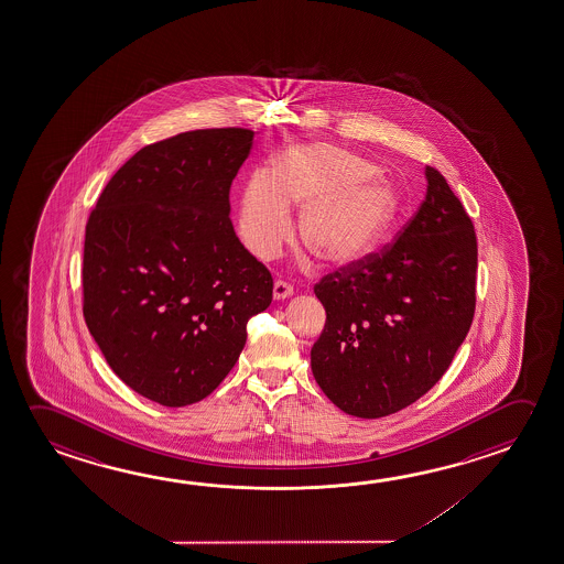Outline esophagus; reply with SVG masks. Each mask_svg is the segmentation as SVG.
I'll use <instances>...</instances> for the list:
<instances>
[{
    "label": "esophagus",
    "mask_w": 564,
    "mask_h": 564,
    "mask_svg": "<svg viewBox=\"0 0 564 564\" xmlns=\"http://www.w3.org/2000/svg\"><path fill=\"white\" fill-rule=\"evenodd\" d=\"M295 293V289H293V285L291 283H286V281H283V279H278L275 281V285H273V296L275 299H286V296H291Z\"/></svg>",
    "instance_id": "34e87169"
}]
</instances>
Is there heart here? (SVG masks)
<instances>
[{
  "mask_svg": "<svg viewBox=\"0 0 564 564\" xmlns=\"http://www.w3.org/2000/svg\"><path fill=\"white\" fill-rule=\"evenodd\" d=\"M376 175L378 166L368 159L333 145L286 149L273 173L258 169L243 185L241 241L258 258H275L291 238V204H299L305 206L299 220L301 240L324 263L358 261L398 218V194Z\"/></svg>",
  "mask_w": 564,
  "mask_h": 564,
  "instance_id": "b5f03b06",
  "label": "heart"
}]
</instances>
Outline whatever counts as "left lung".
I'll use <instances>...</instances> for the list:
<instances>
[{
  "label": "left lung",
  "mask_w": 564,
  "mask_h": 564,
  "mask_svg": "<svg viewBox=\"0 0 564 564\" xmlns=\"http://www.w3.org/2000/svg\"><path fill=\"white\" fill-rule=\"evenodd\" d=\"M398 238L314 285L326 311L311 350L316 383L348 415L379 419L415 403L448 370L476 311L478 241L434 166Z\"/></svg>",
  "instance_id": "left-lung-1"
}]
</instances>
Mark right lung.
Returning a JSON list of instances; mask_svg holds the SVG:
<instances>
[{
    "mask_svg": "<svg viewBox=\"0 0 564 564\" xmlns=\"http://www.w3.org/2000/svg\"><path fill=\"white\" fill-rule=\"evenodd\" d=\"M253 131L216 128L151 143L106 185L86 224L83 313L116 376L185 406L210 395L273 299L238 240L230 186Z\"/></svg>",
    "mask_w": 564,
    "mask_h": 564,
    "instance_id": "1",
    "label": "right lung"
}]
</instances>
